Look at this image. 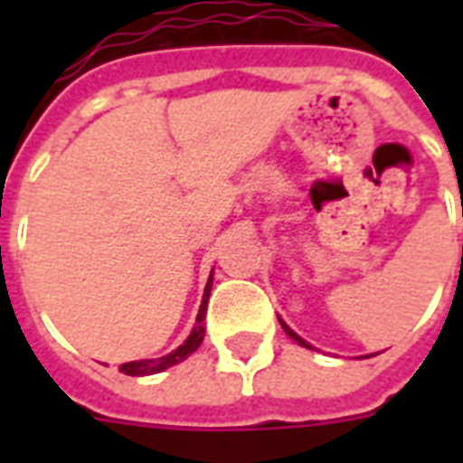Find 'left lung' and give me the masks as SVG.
I'll return each instance as SVG.
<instances>
[{
  "instance_id": "8db88e82",
  "label": "left lung",
  "mask_w": 463,
  "mask_h": 463,
  "mask_svg": "<svg viewBox=\"0 0 463 463\" xmlns=\"http://www.w3.org/2000/svg\"><path fill=\"white\" fill-rule=\"evenodd\" d=\"M279 322H281V326H283V331H286V334H288V336H290V338H293V341H296V344H298V345H303V348H312V345H309V344H307V341H305V338H300V336H298V334H296V331H293V329H290V326H288V324H286V322H283V319H279ZM367 358H370V355H367Z\"/></svg>"
}]
</instances>
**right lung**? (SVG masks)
Wrapping results in <instances>:
<instances>
[{
  "label": "right lung",
  "instance_id": "1",
  "mask_svg": "<svg viewBox=\"0 0 463 463\" xmlns=\"http://www.w3.org/2000/svg\"><path fill=\"white\" fill-rule=\"evenodd\" d=\"M211 286H213V271L209 276V283H206V288H203V298L202 305H199V315H196V324L192 334L187 336V341L182 345H177L173 353H167L163 358H144V360H132V363H125V365L119 367L125 374H132V377H146V374H156L163 373L167 367L177 365L182 360L192 355V353L202 345L203 334H206V326H203V319H206V305H209V296H211Z\"/></svg>",
  "mask_w": 463,
  "mask_h": 463
}]
</instances>
